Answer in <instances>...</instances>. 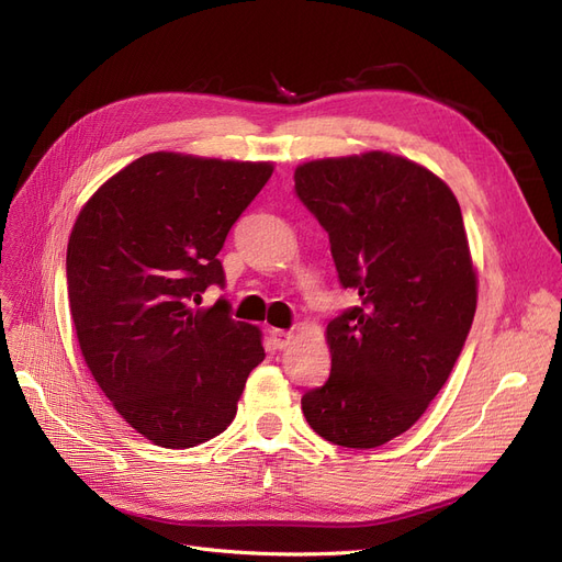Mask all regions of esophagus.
<instances>
[{"mask_svg":"<svg viewBox=\"0 0 562 562\" xmlns=\"http://www.w3.org/2000/svg\"><path fill=\"white\" fill-rule=\"evenodd\" d=\"M269 335H271V345H274V349H285L288 345H291V339H293V333H291V330L271 328Z\"/></svg>","mask_w":562,"mask_h":562,"instance_id":"obj_1","label":"esophagus"}]
</instances>
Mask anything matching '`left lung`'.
Segmentation results:
<instances>
[{"instance_id": "left-lung-1", "label": "left lung", "mask_w": 562, "mask_h": 562, "mask_svg": "<svg viewBox=\"0 0 562 562\" xmlns=\"http://www.w3.org/2000/svg\"><path fill=\"white\" fill-rule=\"evenodd\" d=\"M295 194L328 232L339 285L361 297L328 323L330 378L302 413L335 446H384L424 415L471 330L462 211L443 180L389 151L302 164Z\"/></svg>"}]
</instances>
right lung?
<instances>
[{
    "instance_id": "1",
    "label": "right lung",
    "mask_w": 562,
    "mask_h": 562,
    "mask_svg": "<svg viewBox=\"0 0 562 562\" xmlns=\"http://www.w3.org/2000/svg\"><path fill=\"white\" fill-rule=\"evenodd\" d=\"M271 164L155 151L112 176L81 209L67 244V297L91 375L116 413L161 448L223 434L260 330L229 302L199 310L225 288L232 225L269 180Z\"/></svg>"
}]
</instances>
